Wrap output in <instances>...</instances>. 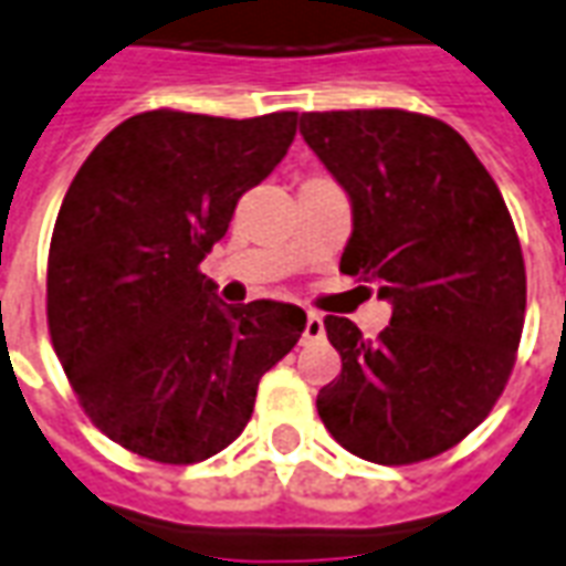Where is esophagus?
I'll return each instance as SVG.
<instances>
[{
  "label": "esophagus",
  "mask_w": 566,
  "mask_h": 566,
  "mask_svg": "<svg viewBox=\"0 0 566 566\" xmlns=\"http://www.w3.org/2000/svg\"><path fill=\"white\" fill-rule=\"evenodd\" d=\"M321 336H324V317L317 315V312H308V317H305L303 338L305 342H315V338Z\"/></svg>",
  "instance_id": "obj_1"
}]
</instances>
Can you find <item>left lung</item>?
<instances>
[{
	"instance_id": "obj_1",
	"label": "left lung",
	"mask_w": 566,
	"mask_h": 566,
	"mask_svg": "<svg viewBox=\"0 0 566 566\" xmlns=\"http://www.w3.org/2000/svg\"><path fill=\"white\" fill-rule=\"evenodd\" d=\"M300 134L350 198L342 272L392 303L375 342L326 317L342 375L317 392V413L366 462L441 455L489 417L516 363L525 261L510 209L462 134L434 116L303 113Z\"/></svg>"
}]
</instances>
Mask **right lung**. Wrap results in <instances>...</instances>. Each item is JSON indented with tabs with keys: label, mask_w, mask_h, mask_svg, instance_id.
<instances>
[{
	"label": "right lung",
	"mask_w": 566,
	"mask_h": 566,
	"mask_svg": "<svg viewBox=\"0 0 566 566\" xmlns=\"http://www.w3.org/2000/svg\"><path fill=\"white\" fill-rule=\"evenodd\" d=\"M296 123L294 111L137 113L92 149L62 200L50 342L92 426L149 462L195 464L237 441L261 378L303 336V308L224 305L200 272Z\"/></svg>",
	"instance_id": "right-lung-1"
}]
</instances>
